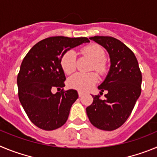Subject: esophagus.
<instances>
[{"label":"esophagus","mask_w":157,"mask_h":157,"mask_svg":"<svg viewBox=\"0 0 157 157\" xmlns=\"http://www.w3.org/2000/svg\"><path fill=\"white\" fill-rule=\"evenodd\" d=\"M78 94H79V97H82V96L84 94V93L81 91H78Z\"/></svg>","instance_id":"1"}]
</instances>
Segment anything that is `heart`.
Returning <instances> with one entry per match:
<instances>
[{
    "instance_id": "heart-1",
    "label": "heart",
    "mask_w": 157,
    "mask_h": 157,
    "mask_svg": "<svg viewBox=\"0 0 157 157\" xmlns=\"http://www.w3.org/2000/svg\"><path fill=\"white\" fill-rule=\"evenodd\" d=\"M84 53L94 61L93 69L101 73L105 70V52L98 44H91L83 49ZM61 66L63 71L67 74L73 73L76 69V52L69 50L61 59ZM98 80V77L94 73H77L69 79V85L80 91H87L92 87Z\"/></svg>"
}]
</instances>
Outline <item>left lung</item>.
Listing matches in <instances>:
<instances>
[{"label":"left lung","instance_id":"left-lung-1","mask_svg":"<svg viewBox=\"0 0 157 157\" xmlns=\"http://www.w3.org/2000/svg\"><path fill=\"white\" fill-rule=\"evenodd\" d=\"M90 40L106 49L111 65L105 80L98 87L100 94L107 91L105 99L99 98V94L92 95L93 102L86 112L95 128L113 131L128 120L140 96L142 73L133 52L121 40L104 36Z\"/></svg>","mask_w":157,"mask_h":157}]
</instances>
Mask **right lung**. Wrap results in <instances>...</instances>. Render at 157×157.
Masks as SVG:
<instances>
[{"instance_id":"1","label":"right lung","mask_w":157,"mask_h":157,"mask_svg":"<svg viewBox=\"0 0 157 157\" xmlns=\"http://www.w3.org/2000/svg\"><path fill=\"white\" fill-rule=\"evenodd\" d=\"M87 42V37L51 36L36 44L22 60L17 77L19 101L31 122L40 129H57L68 119L78 93L63 90L61 59L67 51ZM55 88L56 94L52 93Z\"/></svg>"}]
</instances>
